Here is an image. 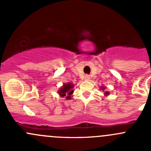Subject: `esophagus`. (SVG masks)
Masks as SVG:
<instances>
[{"label": "esophagus", "mask_w": 151, "mask_h": 151, "mask_svg": "<svg viewBox=\"0 0 151 151\" xmlns=\"http://www.w3.org/2000/svg\"><path fill=\"white\" fill-rule=\"evenodd\" d=\"M84 79H85V80H90V77L88 75H85Z\"/></svg>", "instance_id": "obj_1"}]
</instances>
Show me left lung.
Here are the masks:
<instances>
[{"label": "left lung", "mask_w": 151, "mask_h": 151, "mask_svg": "<svg viewBox=\"0 0 151 151\" xmlns=\"http://www.w3.org/2000/svg\"><path fill=\"white\" fill-rule=\"evenodd\" d=\"M105 88H106V87H104V86H101V88H100V89L102 90L103 92H104V96H106L109 95V92H108V91H104Z\"/></svg>", "instance_id": "left-lung-1"}]
</instances>
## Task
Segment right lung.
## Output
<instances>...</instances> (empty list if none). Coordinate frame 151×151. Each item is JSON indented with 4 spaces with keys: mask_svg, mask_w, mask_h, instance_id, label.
Segmentation results:
<instances>
[{
    "mask_svg": "<svg viewBox=\"0 0 151 151\" xmlns=\"http://www.w3.org/2000/svg\"><path fill=\"white\" fill-rule=\"evenodd\" d=\"M74 87V85L71 83H63V85L59 88L58 93L60 97H65L66 99H70L71 94L74 93V91H73Z\"/></svg>",
    "mask_w": 151,
    "mask_h": 151,
    "instance_id": "obj_1",
    "label": "right lung"
}]
</instances>
